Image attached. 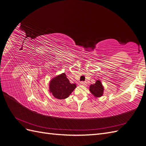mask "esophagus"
Here are the masks:
<instances>
[{"label": "esophagus", "instance_id": "1", "mask_svg": "<svg viewBox=\"0 0 146 146\" xmlns=\"http://www.w3.org/2000/svg\"><path fill=\"white\" fill-rule=\"evenodd\" d=\"M80 84L82 85H86V82H80Z\"/></svg>", "mask_w": 146, "mask_h": 146}]
</instances>
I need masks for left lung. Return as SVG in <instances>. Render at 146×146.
Instances as JSON below:
<instances>
[{"label": "left lung", "instance_id": "8db88e82", "mask_svg": "<svg viewBox=\"0 0 146 146\" xmlns=\"http://www.w3.org/2000/svg\"><path fill=\"white\" fill-rule=\"evenodd\" d=\"M90 91L95 98H100L104 94V88L102 85V83L98 80H96L94 84H92L90 86Z\"/></svg>", "mask_w": 146, "mask_h": 146}]
</instances>
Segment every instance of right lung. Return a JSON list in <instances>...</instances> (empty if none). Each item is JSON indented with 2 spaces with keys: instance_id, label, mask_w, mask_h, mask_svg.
I'll use <instances>...</instances> for the list:
<instances>
[{
  "instance_id": "1",
  "label": "right lung",
  "mask_w": 146,
  "mask_h": 146,
  "mask_svg": "<svg viewBox=\"0 0 146 146\" xmlns=\"http://www.w3.org/2000/svg\"><path fill=\"white\" fill-rule=\"evenodd\" d=\"M77 87L75 83H70L64 73L52 78L49 83V92L58 99L68 98Z\"/></svg>"
}]
</instances>
